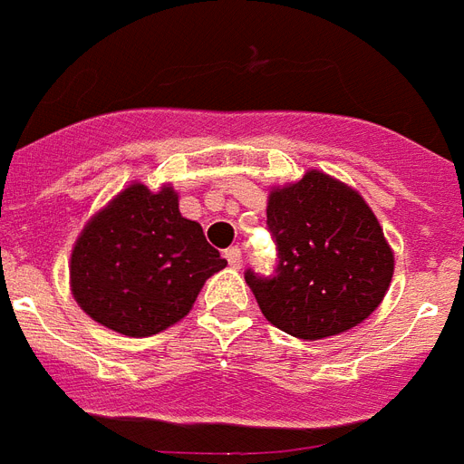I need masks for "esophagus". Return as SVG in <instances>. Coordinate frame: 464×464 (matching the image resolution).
Here are the masks:
<instances>
[{
    "label": "esophagus",
    "instance_id": "34e87169",
    "mask_svg": "<svg viewBox=\"0 0 464 464\" xmlns=\"http://www.w3.org/2000/svg\"><path fill=\"white\" fill-rule=\"evenodd\" d=\"M226 259H228V265H231L233 269H240V266H243V252H240V247H228V250H226Z\"/></svg>",
    "mask_w": 464,
    "mask_h": 464
}]
</instances>
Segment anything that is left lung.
Listing matches in <instances>:
<instances>
[{
	"label": "left lung",
	"instance_id": "8db88e82",
	"mask_svg": "<svg viewBox=\"0 0 464 464\" xmlns=\"http://www.w3.org/2000/svg\"><path fill=\"white\" fill-rule=\"evenodd\" d=\"M266 226L274 276L245 271L262 314L304 341L336 336L372 314L393 278V252L362 195L322 171L274 188Z\"/></svg>",
	"mask_w": 464,
	"mask_h": 464
}]
</instances>
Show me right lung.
Returning <instances> with one entry per match:
<instances>
[{"label": "right lung", "mask_w": 464, "mask_h": 464, "mask_svg": "<svg viewBox=\"0 0 464 464\" xmlns=\"http://www.w3.org/2000/svg\"><path fill=\"white\" fill-rule=\"evenodd\" d=\"M226 266L202 226L180 217L169 186L133 183L85 224L71 252V291L85 314L123 336L180 322L199 288Z\"/></svg>", "instance_id": "1"}]
</instances>
